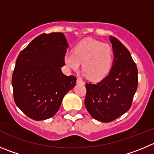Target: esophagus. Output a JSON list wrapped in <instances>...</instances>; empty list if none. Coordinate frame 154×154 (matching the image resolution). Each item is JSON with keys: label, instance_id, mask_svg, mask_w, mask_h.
I'll use <instances>...</instances> for the list:
<instances>
[{"label": "esophagus", "instance_id": "1", "mask_svg": "<svg viewBox=\"0 0 154 154\" xmlns=\"http://www.w3.org/2000/svg\"><path fill=\"white\" fill-rule=\"evenodd\" d=\"M77 84H84V82L80 78H77Z\"/></svg>", "mask_w": 154, "mask_h": 154}]
</instances>
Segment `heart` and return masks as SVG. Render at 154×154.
Listing matches in <instances>:
<instances>
[{"label": "heart", "mask_w": 154, "mask_h": 154, "mask_svg": "<svg viewBox=\"0 0 154 154\" xmlns=\"http://www.w3.org/2000/svg\"><path fill=\"white\" fill-rule=\"evenodd\" d=\"M113 61L114 54L111 47L92 38L79 42L73 53H67L64 57V64L69 70H78L82 63L84 75L93 81H100L107 77Z\"/></svg>", "instance_id": "obj_1"}]
</instances>
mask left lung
<instances>
[{"instance_id": "8db88e82", "label": "left lung", "mask_w": 154, "mask_h": 154, "mask_svg": "<svg viewBox=\"0 0 154 154\" xmlns=\"http://www.w3.org/2000/svg\"><path fill=\"white\" fill-rule=\"evenodd\" d=\"M114 61L110 73L96 84H86L85 104L96 120L110 122L129 110L137 88V68L128 50L110 36Z\"/></svg>"}]
</instances>
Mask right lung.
<instances>
[{"instance_id":"obj_1","label":"right lung","mask_w":154,"mask_h":154,"mask_svg":"<svg viewBox=\"0 0 154 154\" xmlns=\"http://www.w3.org/2000/svg\"><path fill=\"white\" fill-rule=\"evenodd\" d=\"M68 43L61 32L43 33L20 51L12 77L16 105L35 121L51 118L59 109L66 93L74 87V76L61 67Z\"/></svg>"}]
</instances>
